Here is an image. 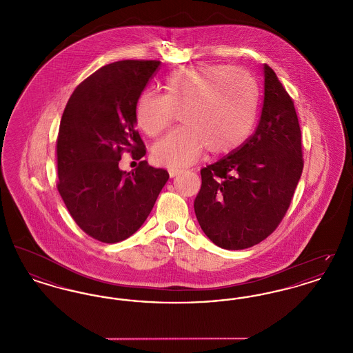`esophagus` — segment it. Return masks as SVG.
<instances>
[{
  "label": "esophagus",
  "instance_id": "obj_1",
  "mask_svg": "<svg viewBox=\"0 0 353 353\" xmlns=\"http://www.w3.org/2000/svg\"><path fill=\"white\" fill-rule=\"evenodd\" d=\"M181 173H183L181 169H169V176H170V177H176V176L181 174Z\"/></svg>",
  "mask_w": 353,
  "mask_h": 353
}]
</instances>
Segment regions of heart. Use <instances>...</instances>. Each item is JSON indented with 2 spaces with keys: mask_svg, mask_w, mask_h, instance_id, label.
<instances>
[{
  "mask_svg": "<svg viewBox=\"0 0 353 353\" xmlns=\"http://www.w3.org/2000/svg\"><path fill=\"white\" fill-rule=\"evenodd\" d=\"M165 95L143 92L136 103V121L157 136L176 111L184 125L153 147V159L172 169L196 163L209 147L214 154L236 150L252 132L258 110V85L252 75L228 65H197L173 71Z\"/></svg>",
  "mask_w": 353,
  "mask_h": 353,
  "instance_id": "1",
  "label": "heart"
}]
</instances>
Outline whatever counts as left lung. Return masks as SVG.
<instances>
[{
    "label": "left lung",
    "instance_id": "obj_1",
    "mask_svg": "<svg viewBox=\"0 0 353 353\" xmlns=\"http://www.w3.org/2000/svg\"><path fill=\"white\" fill-rule=\"evenodd\" d=\"M265 95L255 132L235 151L201 169L194 200L202 232L219 248L242 250L281 223L302 176V132L294 101L263 65Z\"/></svg>",
    "mask_w": 353,
    "mask_h": 353
}]
</instances>
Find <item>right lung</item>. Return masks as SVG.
Masks as SVG:
<instances>
[{
  "label": "right lung",
  "instance_id": "obj_1",
  "mask_svg": "<svg viewBox=\"0 0 353 353\" xmlns=\"http://www.w3.org/2000/svg\"><path fill=\"white\" fill-rule=\"evenodd\" d=\"M159 61H119L79 84L63 111L57 140L58 192L85 234L115 243L150 216L169 174L140 161L119 168L121 152L140 160L145 145L136 125V103Z\"/></svg>",
  "mask_w": 353,
  "mask_h": 353
}]
</instances>
